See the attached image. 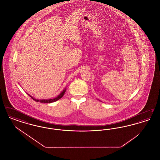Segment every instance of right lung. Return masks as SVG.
<instances>
[{
    "label": "right lung",
    "instance_id": "add662e5",
    "mask_svg": "<svg viewBox=\"0 0 160 160\" xmlns=\"http://www.w3.org/2000/svg\"><path fill=\"white\" fill-rule=\"evenodd\" d=\"M66 91V88L63 91L61 92V93L57 97H56V98H54L53 99H35V98H34L33 97H32V96H31L30 95H29L28 93V95H29V96H30V97H31L32 99H33V100H35V101H37V102H42V103H50V102H55V101H58V100H59V99H61V98L63 96V95H64V93H65V92Z\"/></svg>",
    "mask_w": 160,
    "mask_h": 160
}]
</instances>
